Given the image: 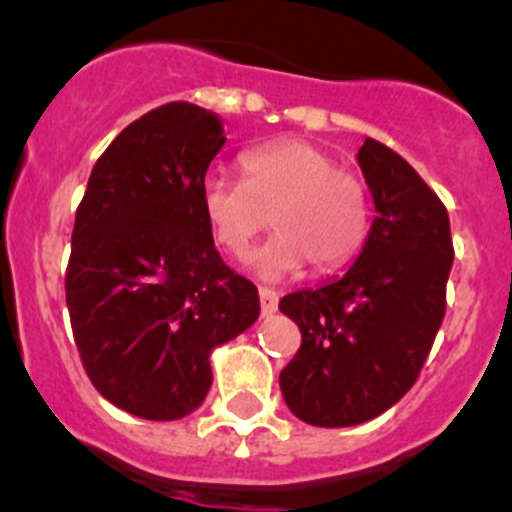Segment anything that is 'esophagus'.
Masks as SVG:
<instances>
[{"instance_id":"34e87169","label":"esophagus","mask_w":512,"mask_h":512,"mask_svg":"<svg viewBox=\"0 0 512 512\" xmlns=\"http://www.w3.org/2000/svg\"><path fill=\"white\" fill-rule=\"evenodd\" d=\"M258 300H261V313L271 315L278 308V293L273 288H258Z\"/></svg>"}]
</instances>
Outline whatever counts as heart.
Segmentation results:
<instances>
[{"label": "heart", "mask_w": 512, "mask_h": 512, "mask_svg": "<svg viewBox=\"0 0 512 512\" xmlns=\"http://www.w3.org/2000/svg\"><path fill=\"white\" fill-rule=\"evenodd\" d=\"M244 179L204 177L199 204L214 241L241 258L271 221L276 234L254 258L263 278H281L305 261L318 273L345 266L365 244L370 199L360 177L305 140H273L241 155Z\"/></svg>", "instance_id": "obj_1"}]
</instances>
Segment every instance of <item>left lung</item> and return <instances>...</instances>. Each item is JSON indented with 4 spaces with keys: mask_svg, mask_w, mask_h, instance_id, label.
<instances>
[{
    "mask_svg": "<svg viewBox=\"0 0 512 512\" xmlns=\"http://www.w3.org/2000/svg\"><path fill=\"white\" fill-rule=\"evenodd\" d=\"M374 199L367 244L345 276L283 295L300 328L281 372L288 409L313 426H355L387 412L419 379L446 313L449 212L412 165L367 138L357 152Z\"/></svg>",
    "mask_w": 512,
    "mask_h": 512,
    "instance_id": "1",
    "label": "left lung"
}]
</instances>
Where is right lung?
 Masks as SVG:
<instances>
[{"mask_svg": "<svg viewBox=\"0 0 512 512\" xmlns=\"http://www.w3.org/2000/svg\"><path fill=\"white\" fill-rule=\"evenodd\" d=\"M224 142L212 110L160 105L105 147L76 209L73 340L93 387L140 419L194 412L212 387V350L261 310L254 283L221 261L199 204Z\"/></svg>", "mask_w": 512, "mask_h": 512, "instance_id": "obj_1", "label": "right lung"}]
</instances>
